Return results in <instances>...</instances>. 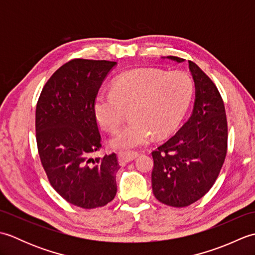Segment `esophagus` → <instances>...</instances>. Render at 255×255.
<instances>
[{
  "instance_id": "34e87169",
  "label": "esophagus",
  "mask_w": 255,
  "mask_h": 255,
  "mask_svg": "<svg viewBox=\"0 0 255 255\" xmlns=\"http://www.w3.org/2000/svg\"><path fill=\"white\" fill-rule=\"evenodd\" d=\"M138 155H139L138 152H125V151H121V152L118 153V159H119V162L124 164L134 160Z\"/></svg>"
}]
</instances>
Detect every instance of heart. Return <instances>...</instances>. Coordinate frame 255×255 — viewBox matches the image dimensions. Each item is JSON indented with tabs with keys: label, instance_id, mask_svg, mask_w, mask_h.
<instances>
[{
	"label": "heart",
	"instance_id": "heart-1",
	"mask_svg": "<svg viewBox=\"0 0 255 255\" xmlns=\"http://www.w3.org/2000/svg\"><path fill=\"white\" fill-rule=\"evenodd\" d=\"M193 95L192 79L182 71L154 69L133 70L118 77L112 92L96 96L97 122L107 131H116L126 110L132 121L114 134L110 144L119 150H132L148 143L153 134L171 133L187 111Z\"/></svg>",
	"mask_w": 255,
	"mask_h": 255
}]
</instances>
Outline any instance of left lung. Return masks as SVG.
<instances>
[{
    "mask_svg": "<svg viewBox=\"0 0 255 255\" xmlns=\"http://www.w3.org/2000/svg\"><path fill=\"white\" fill-rule=\"evenodd\" d=\"M167 59L183 62L184 59ZM195 82L191 117L174 136L152 151L151 174L155 198L172 207H186L213 187L226 159L228 125L217 86L197 64L188 61Z\"/></svg>",
    "mask_w": 255,
    "mask_h": 255,
    "instance_id": "obj_1",
    "label": "left lung"
}]
</instances>
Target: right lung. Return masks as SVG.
I'll list each match as a JSON object with an SVG mask.
<instances>
[{
    "label": "right lung",
    "mask_w": 255,
    "mask_h": 255,
    "mask_svg": "<svg viewBox=\"0 0 255 255\" xmlns=\"http://www.w3.org/2000/svg\"><path fill=\"white\" fill-rule=\"evenodd\" d=\"M116 62L73 59L47 81L36 107V140L51 186L81 208L103 207L117 193L116 153L91 158L102 147L94 102Z\"/></svg>",
    "instance_id": "1"
}]
</instances>
